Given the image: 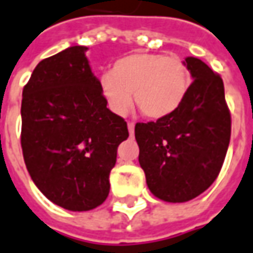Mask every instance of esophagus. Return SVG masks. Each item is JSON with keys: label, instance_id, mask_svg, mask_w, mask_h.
I'll list each match as a JSON object with an SVG mask.
<instances>
[{"label": "esophagus", "instance_id": "obj_1", "mask_svg": "<svg viewBox=\"0 0 253 253\" xmlns=\"http://www.w3.org/2000/svg\"><path fill=\"white\" fill-rule=\"evenodd\" d=\"M127 127H128V133H130V135L134 134V123H133V122H128Z\"/></svg>", "mask_w": 253, "mask_h": 253}]
</instances>
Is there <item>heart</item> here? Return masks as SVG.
<instances>
[{
  "mask_svg": "<svg viewBox=\"0 0 253 253\" xmlns=\"http://www.w3.org/2000/svg\"><path fill=\"white\" fill-rule=\"evenodd\" d=\"M190 86V71L178 57L134 53L118 60L112 71L99 77V89L108 106L125 115L134 102L143 116L167 118L183 103Z\"/></svg>",
  "mask_w": 253,
  "mask_h": 253,
  "instance_id": "1",
  "label": "heart"
}]
</instances>
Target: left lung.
I'll list each match as a JSON object with an SVG mask.
<instances>
[{
	"label": "left lung",
	"mask_w": 253,
	"mask_h": 253,
	"mask_svg": "<svg viewBox=\"0 0 253 253\" xmlns=\"http://www.w3.org/2000/svg\"><path fill=\"white\" fill-rule=\"evenodd\" d=\"M183 63L193 83L179 109L134 127L147 186L154 196L169 203L189 202L211 186L231 137L221 77L196 57Z\"/></svg>",
	"instance_id": "1"
}]
</instances>
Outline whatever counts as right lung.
<instances>
[{"label":"right lung","instance_id":"add662e5","mask_svg":"<svg viewBox=\"0 0 253 253\" xmlns=\"http://www.w3.org/2000/svg\"><path fill=\"white\" fill-rule=\"evenodd\" d=\"M85 46L42 60L22 92L23 160L50 202L88 211L109 195L118 147L127 140L125 119L106 108Z\"/></svg>","mask_w":253,"mask_h":253}]
</instances>
